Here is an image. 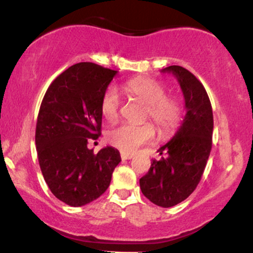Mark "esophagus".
<instances>
[{
    "label": "esophagus",
    "mask_w": 253,
    "mask_h": 253,
    "mask_svg": "<svg viewBox=\"0 0 253 253\" xmlns=\"http://www.w3.org/2000/svg\"><path fill=\"white\" fill-rule=\"evenodd\" d=\"M121 158L123 159H132L133 158V155L132 153H125V152H121L120 153Z\"/></svg>",
    "instance_id": "1"
}]
</instances>
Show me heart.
Returning a JSON list of instances; mask_svg holds the SVG:
<instances>
[{"instance_id": "obj_1", "label": "heart", "mask_w": 253, "mask_h": 253, "mask_svg": "<svg viewBox=\"0 0 253 253\" xmlns=\"http://www.w3.org/2000/svg\"><path fill=\"white\" fill-rule=\"evenodd\" d=\"M129 97L145 104L144 120H151L161 136H169L178 128L182 121V104L175 96L168 95L165 84L150 77H135L124 84ZM101 113L108 121H115L120 115L121 101L117 90L109 88L101 98ZM155 136L151 124H123L113 127L107 133V140L123 152H133L139 146L149 143Z\"/></svg>"}]
</instances>
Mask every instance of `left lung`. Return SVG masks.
Instances as JSON below:
<instances>
[{
    "label": "left lung",
    "mask_w": 253,
    "mask_h": 253,
    "mask_svg": "<svg viewBox=\"0 0 253 253\" xmlns=\"http://www.w3.org/2000/svg\"><path fill=\"white\" fill-rule=\"evenodd\" d=\"M175 75L184 95L185 114L172 139L158 151L161 161L151 162L140 178L144 196L159 207L169 208L184 201L196 189L211 150L213 110L205 86L187 69L178 65L162 70Z\"/></svg>",
    "instance_id": "obj_1"
}]
</instances>
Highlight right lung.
<instances>
[{
	"mask_svg": "<svg viewBox=\"0 0 253 253\" xmlns=\"http://www.w3.org/2000/svg\"><path fill=\"white\" fill-rule=\"evenodd\" d=\"M118 71L84 62L66 69L48 86L36 127V145L45 182L72 207L90 203L109 187L120 152L107 146L95 155L90 139L101 135V98Z\"/></svg>",
	"mask_w": 253,
	"mask_h": 253,
	"instance_id": "1",
	"label": "right lung"
}]
</instances>
